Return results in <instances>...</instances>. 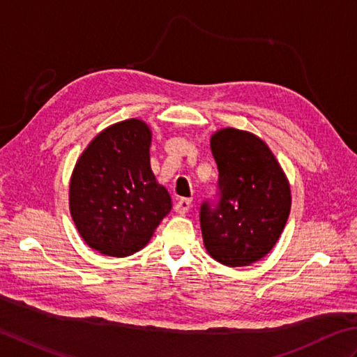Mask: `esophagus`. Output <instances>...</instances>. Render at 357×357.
I'll use <instances>...</instances> for the list:
<instances>
[{
    "mask_svg": "<svg viewBox=\"0 0 357 357\" xmlns=\"http://www.w3.org/2000/svg\"><path fill=\"white\" fill-rule=\"evenodd\" d=\"M189 208H191V199H180L174 209H176V213L178 214H186Z\"/></svg>",
    "mask_w": 357,
    "mask_h": 357,
    "instance_id": "1",
    "label": "esophagus"
}]
</instances>
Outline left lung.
I'll return each instance as SVG.
<instances>
[{"label": "left lung", "instance_id": "obj_1", "mask_svg": "<svg viewBox=\"0 0 357 357\" xmlns=\"http://www.w3.org/2000/svg\"><path fill=\"white\" fill-rule=\"evenodd\" d=\"M211 151L219 181L217 203L200 206L203 243L222 265L248 266L274 248L285 228L289 183L266 143L246 130H217Z\"/></svg>", "mask_w": 357, "mask_h": 357}]
</instances>
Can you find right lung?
I'll return each mask as SVG.
<instances>
[{
	"instance_id": "obj_1",
	"label": "right lung",
	"mask_w": 357,
	"mask_h": 357,
	"mask_svg": "<svg viewBox=\"0 0 357 357\" xmlns=\"http://www.w3.org/2000/svg\"><path fill=\"white\" fill-rule=\"evenodd\" d=\"M151 138L142 120L115 123L87 144L72 172L70 215L84 242L101 254L140 251L172 208L151 169Z\"/></svg>"
}]
</instances>
